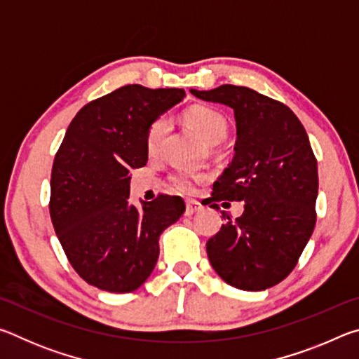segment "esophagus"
Segmentation results:
<instances>
[{
    "label": "esophagus",
    "instance_id": "1",
    "mask_svg": "<svg viewBox=\"0 0 359 359\" xmlns=\"http://www.w3.org/2000/svg\"><path fill=\"white\" fill-rule=\"evenodd\" d=\"M201 209V204L198 201H187L185 203V215H193L194 212H198Z\"/></svg>",
    "mask_w": 359,
    "mask_h": 359
}]
</instances>
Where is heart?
Returning <instances> with one entry per match:
<instances>
[{
    "label": "heart",
    "mask_w": 359,
    "mask_h": 359,
    "mask_svg": "<svg viewBox=\"0 0 359 359\" xmlns=\"http://www.w3.org/2000/svg\"><path fill=\"white\" fill-rule=\"evenodd\" d=\"M184 118L191 128L209 144H217L223 141L228 135V120L217 109L204 104H196L188 107L184 112ZM169 131V121L166 117L156 118L147 130L145 145L150 155H156L161 150L163 142ZM208 172H179L171 177V185L175 191L190 194L196 185L208 180Z\"/></svg>",
    "instance_id": "1"
}]
</instances>
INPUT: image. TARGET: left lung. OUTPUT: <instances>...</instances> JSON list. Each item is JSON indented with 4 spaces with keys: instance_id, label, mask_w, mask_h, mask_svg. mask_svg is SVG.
I'll return each mask as SVG.
<instances>
[{
    "instance_id": "1",
    "label": "left lung",
    "mask_w": 359,
    "mask_h": 359,
    "mask_svg": "<svg viewBox=\"0 0 359 359\" xmlns=\"http://www.w3.org/2000/svg\"><path fill=\"white\" fill-rule=\"evenodd\" d=\"M191 93L233 107L238 126L234 158L209 199L214 209L244 201V214L233 220L222 210L226 223L205 244L210 264L234 288L274 287L294 269L317 222L318 168L307 133L288 106L252 88Z\"/></svg>"
}]
</instances>
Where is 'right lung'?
Returning <instances> with one entry per match:
<instances>
[{
    "label": "right lung",
    "instance_id": "obj_1",
    "mask_svg": "<svg viewBox=\"0 0 359 359\" xmlns=\"http://www.w3.org/2000/svg\"><path fill=\"white\" fill-rule=\"evenodd\" d=\"M180 88L125 85L90 101L53 160L48 210L66 258L85 282L131 293L156 264L158 238L184 214L179 196L130 204V171L147 163L151 121L184 100Z\"/></svg>",
    "mask_w": 359,
    "mask_h": 359
}]
</instances>
